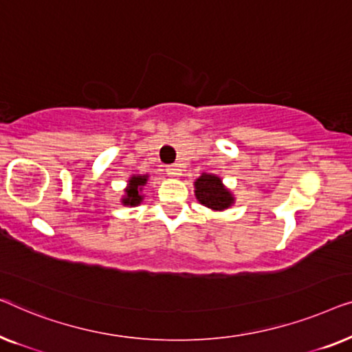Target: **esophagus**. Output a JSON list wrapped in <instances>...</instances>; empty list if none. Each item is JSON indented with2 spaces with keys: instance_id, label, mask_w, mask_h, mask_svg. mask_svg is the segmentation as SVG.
<instances>
[{
  "instance_id": "obj_1",
  "label": "esophagus",
  "mask_w": 352,
  "mask_h": 352,
  "mask_svg": "<svg viewBox=\"0 0 352 352\" xmlns=\"http://www.w3.org/2000/svg\"><path fill=\"white\" fill-rule=\"evenodd\" d=\"M166 172H167V175H170V177H180L182 169L178 164H172V166H166Z\"/></svg>"
}]
</instances>
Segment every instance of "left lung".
Listing matches in <instances>:
<instances>
[{
	"label": "left lung",
	"instance_id": "obj_1",
	"mask_svg": "<svg viewBox=\"0 0 352 352\" xmlns=\"http://www.w3.org/2000/svg\"><path fill=\"white\" fill-rule=\"evenodd\" d=\"M196 197L201 204L214 210L228 209L232 204V196L230 191L221 185V180L215 175L202 174L196 183Z\"/></svg>",
	"mask_w": 352,
	"mask_h": 352
}]
</instances>
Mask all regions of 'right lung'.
<instances>
[{
    "instance_id": "right-lung-1",
    "label": "right lung",
    "mask_w": 352,
    "mask_h": 352,
    "mask_svg": "<svg viewBox=\"0 0 352 352\" xmlns=\"http://www.w3.org/2000/svg\"><path fill=\"white\" fill-rule=\"evenodd\" d=\"M146 175H137L132 177L129 180V188L126 190V197H124V204L129 206H135L142 201V196L138 195V191L142 190L140 186H143L146 183Z\"/></svg>"
}]
</instances>
